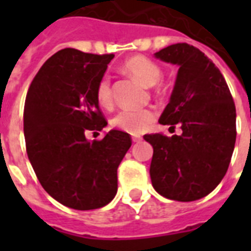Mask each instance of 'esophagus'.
<instances>
[{
  "instance_id": "34e87169",
  "label": "esophagus",
  "mask_w": 251,
  "mask_h": 251,
  "mask_svg": "<svg viewBox=\"0 0 251 251\" xmlns=\"http://www.w3.org/2000/svg\"><path fill=\"white\" fill-rule=\"evenodd\" d=\"M131 139H133V142H141L142 141V137H141V135H134V137L131 138Z\"/></svg>"
}]
</instances>
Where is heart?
I'll use <instances>...</instances> for the list:
<instances>
[{
  "label": "heart",
  "mask_w": 251,
  "mask_h": 251,
  "mask_svg": "<svg viewBox=\"0 0 251 251\" xmlns=\"http://www.w3.org/2000/svg\"><path fill=\"white\" fill-rule=\"evenodd\" d=\"M124 68L129 74L135 76L146 86H155L160 80L163 72L160 66L149 57L135 56L126 61ZM96 98L100 105L108 106L112 104V87L110 78L102 76L96 87ZM156 117L152 109H124L120 110L113 118L112 125L125 133L139 135L149 127Z\"/></svg>",
  "instance_id": "heart-1"
}]
</instances>
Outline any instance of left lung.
<instances>
[{
    "label": "left lung",
    "mask_w": 251,
    "mask_h": 251,
    "mask_svg": "<svg viewBox=\"0 0 251 251\" xmlns=\"http://www.w3.org/2000/svg\"><path fill=\"white\" fill-rule=\"evenodd\" d=\"M155 57L178 66L159 122L178 125L182 134L143 137L153 149L151 182L165 198L191 202L210 194L228 171L237 134L236 106L220 70L198 48L178 43Z\"/></svg>",
    "instance_id": "left-lung-1"
}]
</instances>
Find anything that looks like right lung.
Segmentation results:
<instances>
[{
    "instance_id": "right-lung-1",
    "label": "right lung",
    "mask_w": 251,
    "mask_h": 251,
    "mask_svg": "<svg viewBox=\"0 0 251 251\" xmlns=\"http://www.w3.org/2000/svg\"><path fill=\"white\" fill-rule=\"evenodd\" d=\"M114 54L61 49L47 60L29 86L25 104V149L41 186L74 210L100 208L117 194V168L131 138L110 130L90 142L87 131L102 130L96 87Z\"/></svg>"
}]
</instances>
